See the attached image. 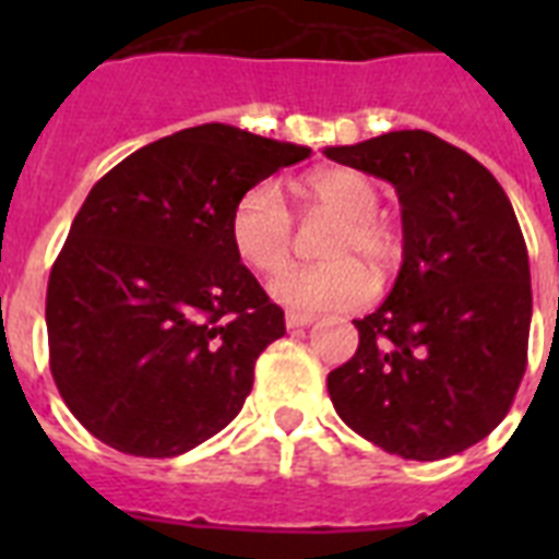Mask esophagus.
Returning a JSON list of instances; mask_svg holds the SVG:
<instances>
[{"label":"esophagus","mask_w":559,"mask_h":559,"mask_svg":"<svg viewBox=\"0 0 559 559\" xmlns=\"http://www.w3.org/2000/svg\"><path fill=\"white\" fill-rule=\"evenodd\" d=\"M284 322H287L289 331H296V328H307V324H313L316 316H310V313H287V319H284Z\"/></svg>","instance_id":"esophagus-1"}]
</instances>
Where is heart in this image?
<instances>
[{
  "mask_svg": "<svg viewBox=\"0 0 559 559\" xmlns=\"http://www.w3.org/2000/svg\"><path fill=\"white\" fill-rule=\"evenodd\" d=\"M296 191L307 209L340 217L322 243L328 261L281 270L293 249V214L272 182H258L240 193L228 214V237L237 258L263 275L281 270L270 281V296L289 310L319 313L359 307L371 298L373 275L357 258L382 270L400 254L394 228L377 214L380 191L366 174L350 168L313 170Z\"/></svg>",
  "mask_w": 559,
  "mask_h": 559,
  "instance_id": "1",
  "label": "heart"
}]
</instances>
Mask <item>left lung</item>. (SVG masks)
I'll return each instance as SVG.
<instances>
[{
  "mask_svg": "<svg viewBox=\"0 0 559 559\" xmlns=\"http://www.w3.org/2000/svg\"><path fill=\"white\" fill-rule=\"evenodd\" d=\"M324 156L394 186L403 266L357 319V354L328 373L333 408L391 455L438 461L508 415L528 362L531 270L508 193L490 170L426 130Z\"/></svg>",
  "mask_w": 559,
  "mask_h": 559,
  "instance_id": "1",
  "label": "left lung"
}]
</instances>
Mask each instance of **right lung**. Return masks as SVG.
<instances>
[{"label": "right lung", "instance_id": "1", "mask_svg": "<svg viewBox=\"0 0 559 559\" xmlns=\"http://www.w3.org/2000/svg\"><path fill=\"white\" fill-rule=\"evenodd\" d=\"M307 156L301 144L202 124L95 182L48 275L46 328L57 391L98 441L174 459L235 420L254 359L287 328L237 258L228 214Z\"/></svg>", "mask_w": 559, "mask_h": 559}]
</instances>
